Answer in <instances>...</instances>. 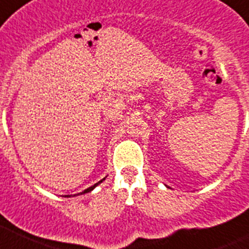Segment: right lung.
<instances>
[{
  "instance_id": "right-lung-1",
  "label": "right lung",
  "mask_w": 249,
  "mask_h": 249,
  "mask_svg": "<svg viewBox=\"0 0 249 249\" xmlns=\"http://www.w3.org/2000/svg\"><path fill=\"white\" fill-rule=\"evenodd\" d=\"M103 180H106V178H102V180H101V181H98V182H96L95 185H92V186H91V187H89V189H86L85 191L80 192V194H75V195H73V196H71V195H66V196H64V197H75V196H79V195H84V194H88V192H91V191H92L93 189H95L96 186H98V185H100V183L102 182Z\"/></svg>"
}]
</instances>
